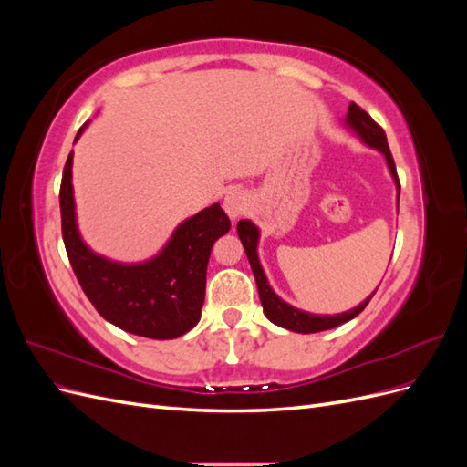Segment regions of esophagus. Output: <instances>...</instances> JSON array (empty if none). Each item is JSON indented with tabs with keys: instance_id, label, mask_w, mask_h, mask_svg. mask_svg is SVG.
<instances>
[{
	"instance_id": "1",
	"label": "esophagus",
	"mask_w": 467,
	"mask_h": 467,
	"mask_svg": "<svg viewBox=\"0 0 467 467\" xmlns=\"http://www.w3.org/2000/svg\"><path fill=\"white\" fill-rule=\"evenodd\" d=\"M247 206H249V201L242 191H230L223 196V210H225V214L230 216V220H234V222L244 214Z\"/></svg>"
}]
</instances>
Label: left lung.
Segmentation results:
<instances>
[{
    "mask_svg": "<svg viewBox=\"0 0 467 467\" xmlns=\"http://www.w3.org/2000/svg\"><path fill=\"white\" fill-rule=\"evenodd\" d=\"M343 124L350 132H355L357 138L360 140L362 144H366L368 148L379 151L384 155L388 171L395 182V189H398V208H400V179L398 173H395V163L391 158V151L388 148V138L386 132L379 129V126L372 120V117L368 112L362 110L358 105L350 103L347 115L343 119ZM237 235L242 239V244L245 247V255L249 259L253 276H255L257 288H259V298H261V306L263 312L266 316L268 321H273L278 327H285L288 331L294 333H319V331H327L333 327H338L350 319H355L362 309L368 306V302L372 300V296L376 294V290L366 298L364 302H360L357 307L348 309V312L343 314H333V316H323V314H312V312H304V309L294 307L292 304L285 302L280 296L271 288L268 285V278L263 271V265L259 261V239H261V232L255 223L251 220H239L237 222Z\"/></svg>",
    "mask_w": 467,
    "mask_h": 467,
    "instance_id": "left-lung-1",
    "label": "left lung"
}]
</instances>
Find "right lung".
<instances>
[{
	"label": "right lung",
	"mask_w": 467,
	"mask_h": 467,
	"mask_svg": "<svg viewBox=\"0 0 467 467\" xmlns=\"http://www.w3.org/2000/svg\"><path fill=\"white\" fill-rule=\"evenodd\" d=\"M86 122L74 144L88 129ZM69 151L60 187L62 237L89 302L119 329L148 338H177L201 319L212 245L230 232V218L216 202L182 220L153 257L120 263L95 253L79 234Z\"/></svg>",
	"instance_id": "add662e5"
}]
</instances>
